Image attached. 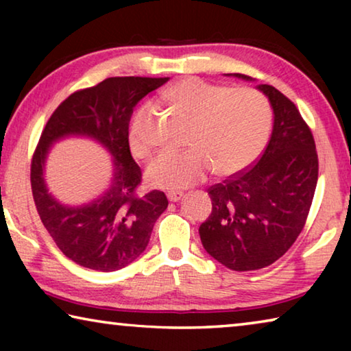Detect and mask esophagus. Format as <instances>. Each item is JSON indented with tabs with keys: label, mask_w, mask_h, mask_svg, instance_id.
Returning a JSON list of instances; mask_svg holds the SVG:
<instances>
[{
	"label": "esophagus",
	"mask_w": 351,
	"mask_h": 351,
	"mask_svg": "<svg viewBox=\"0 0 351 351\" xmlns=\"http://www.w3.org/2000/svg\"><path fill=\"white\" fill-rule=\"evenodd\" d=\"M182 197H184V193L180 192V190H170V192L167 193V198H169V201H171V203H176V201H180Z\"/></svg>",
	"instance_id": "34e87169"
}]
</instances>
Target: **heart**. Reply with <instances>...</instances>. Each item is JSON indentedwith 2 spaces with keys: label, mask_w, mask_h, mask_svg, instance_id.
<instances>
[{
  "label": "heart",
  "mask_w": 351,
  "mask_h": 351,
  "mask_svg": "<svg viewBox=\"0 0 351 351\" xmlns=\"http://www.w3.org/2000/svg\"><path fill=\"white\" fill-rule=\"evenodd\" d=\"M161 102L190 119L186 150L158 154L147 167L153 187L176 190L203 180L207 171L230 176L249 167L269 139L272 108L254 88H229L198 77L170 85ZM153 110L142 105L130 122L128 142L136 158L150 156Z\"/></svg>",
  "instance_id": "b5f03b06"
}]
</instances>
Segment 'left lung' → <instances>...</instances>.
<instances>
[{
    "label": "left lung",
    "mask_w": 351,
    "mask_h": 351,
    "mask_svg": "<svg viewBox=\"0 0 351 351\" xmlns=\"http://www.w3.org/2000/svg\"><path fill=\"white\" fill-rule=\"evenodd\" d=\"M257 88L274 110L271 139L252 165L209 187L212 213L199 226L206 251L234 271L266 268L293 246L319 175L313 133L294 102L271 85Z\"/></svg>",
    "instance_id": "left-lung-1"
}]
</instances>
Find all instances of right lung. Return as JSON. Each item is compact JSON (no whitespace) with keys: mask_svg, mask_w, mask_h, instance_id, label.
Masks as SVG:
<instances>
[{"mask_svg":"<svg viewBox=\"0 0 351 351\" xmlns=\"http://www.w3.org/2000/svg\"><path fill=\"white\" fill-rule=\"evenodd\" d=\"M169 77H110L71 94L57 106L41 132L31 161L32 197L41 223L57 247L74 263L94 271L125 268L145 251L153 226L167 209L161 190L138 193L142 171L128 144L133 108ZM69 134L90 135L115 158V176L104 197L82 208H66L47 193L45 153Z\"/></svg>","mask_w":351,"mask_h":351,"instance_id":"add662e5","label":"right lung"}]
</instances>
